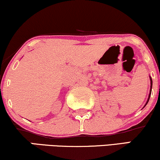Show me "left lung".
I'll list each match as a JSON object with an SVG mask.
<instances>
[{"instance_id": "obj_1", "label": "left lung", "mask_w": 160, "mask_h": 160, "mask_svg": "<svg viewBox=\"0 0 160 160\" xmlns=\"http://www.w3.org/2000/svg\"><path fill=\"white\" fill-rule=\"evenodd\" d=\"M150 79H151V92H150V94H149V97H148V101H147V103H146V104H145V106H146V105H147L148 102V101H149L150 97H151V88H152V79H151V78H150Z\"/></svg>"}]
</instances>
